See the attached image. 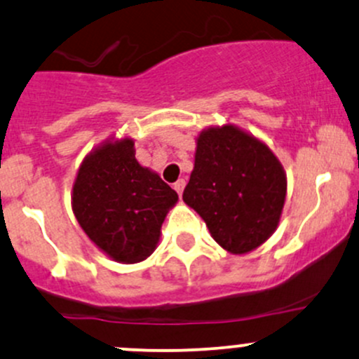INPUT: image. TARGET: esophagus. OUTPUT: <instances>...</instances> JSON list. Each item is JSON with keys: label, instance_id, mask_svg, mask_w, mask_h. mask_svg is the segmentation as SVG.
Wrapping results in <instances>:
<instances>
[{"label": "esophagus", "instance_id": "esophagus-1", "mask_svg": "<svg viewBox=\"0 0 359 359\" xmlns=\"http://www.w3.org/2000/svg\"><path fill=\"white\" fill-rule=\"evenodd\" d=\"M184 187H186V180H184V179H179L175 184H173V189H175V191L179 192V196L182 194Z\"/></svg>", "mask_w": 359, "mask_h": 359}]
</instances>
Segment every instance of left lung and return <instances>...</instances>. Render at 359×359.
<instances>
[{"mask_svg": "<svg viewBox=\"0 0 359 359\" xmlns=\"http://www.w3.org/2000/svg\"><path fill=\"white\" fill-rule=\"evenodd\" d=\"M216 243L230 254L257 249L274 233L286 199V173L271 148L233 124L196 140L194 170L184 189Z\"/></svg>", "mask_w": 359, "mask_h": 359, "instance_id": "left-lung-1", "label": "left lung"}]
</instances>
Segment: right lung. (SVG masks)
I'll list each match as a JSON object with an SVG mask.
<instances>
[{
  "label": "right lung",
  "instance_id": "right-lung-1",
  "mask_svg": "<svg viewBox=\"0 0 359 359\" xmlns=\"http://www.w3.org/2000/svg\"><path fill=\"white\" fill-rule=\"evenodd\" d=\"M131 137L104 141L78 168L71 206L86 237L122 264L156 249L165 216L179 196L156 172L141 167Z\"/></svg>",
  "mask_w": 359,
  "mask_h": 359
}]
</instances>
